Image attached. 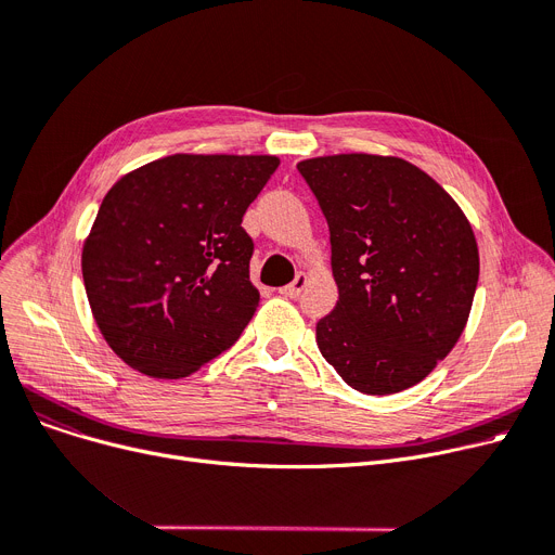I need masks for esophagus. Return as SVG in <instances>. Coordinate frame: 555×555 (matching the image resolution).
<instances>
[{"mask_svg":"<svg viewBox=\"0 0 555 555\" xmlns=\"http://www.w3.org/2000/svg\"><path fill=\"white\" fill-rule=\"evenodd\" d=\"M306 283H308V276L306 274H297V279L293 283L281 287V295L287 297V299H297L301 295V289L306 287Z\"/></svg>","mask_w":555,"mask_h":555,"instance_id":"34e87169","label":"esophagus"}]
</instances>
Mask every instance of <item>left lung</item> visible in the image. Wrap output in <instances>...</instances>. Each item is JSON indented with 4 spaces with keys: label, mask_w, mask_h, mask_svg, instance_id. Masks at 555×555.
Returning a JSON list of instances; mask_svg holds the SVG:
<instances>
[{
    "label": "left lung",
    "mask_w": 555,
    "mask_h": 555,
    "mask_svg": "<svg viewBox=\"0 0 555 555\" xmlns=\"http://www.w3.org/2000/svg\"><path fill=\"white\" fill-rule=\"evenodd\" d=\"M331 231L335 308L317 346L369 396L418 385L461 337L479 281L473 227L427 172L398 157L297 164Z\"/></svg>",
    "instance_id": "obj_1"
}]
</instances>
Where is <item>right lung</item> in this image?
Returning a JSON list of instances; mask_svg holds the SVG:
<instances>
[{
	"label": "right lung",
	"mask_w": 555,
	"mask_h": 555,
	"mask_svg": "<svg viewBox=\"0 0 555 555\" xmlns=\"http://www.w3.org/2000/svg\"><path fill=\"white\" fill-rule=\"evenodd\" d=\"M276 168L268 155H172L107 191L82 281L124 362L175 380L236 344L260 301L243 216Z\"/></svg>",
	"instance_id": "1"
}]
</instances>
